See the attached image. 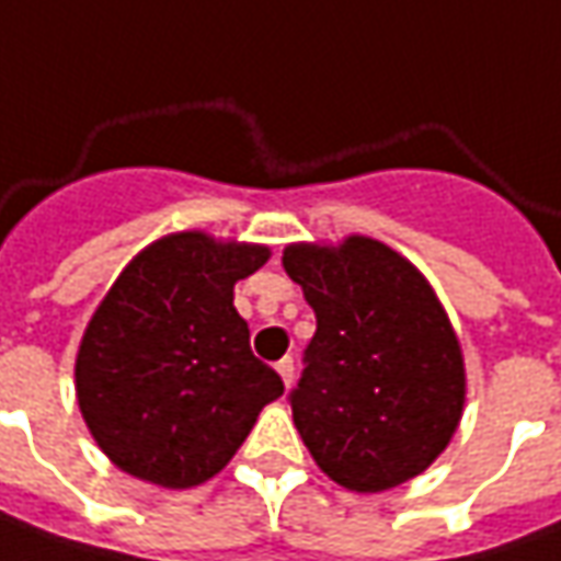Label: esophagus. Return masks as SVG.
<instances>
[{"mask_svg":"<svg viewBox=\"0 0 561 561\" xmlns=\"http://www.w3.org/2000/svg\"><path fill=\"white\" fill-rule=\"evenodd\" d=\"M276 373H279L282 381H285V388H291V381H295V359L282 357L279 363H276Z\"/></svg>","mask_w":561,"mask_h":561,"instance_id":"34e87169","label":"esophagus"}]
</instances>
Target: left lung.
Returning a JSON list of instances; mask_svg holds the SVG:
<instances>
[{
  "label": "left lung",
  "mask_w": 561,
  "mask_h": 561,
  "mask_svg": "<svg viewBox=\"0 0 561 561\" xmlns=\"http://www.w3.org/2000/svg\"><path fill=\"white\" fill-rule=\"evenodd\" d=\"M282 266L317 313L291 415L319 469L357 493L425 472L466 407L462 347L435 288L369 236L288 244Z\"/></svg>",
  "instance_id": "left-lung-1"
}]
</instances>
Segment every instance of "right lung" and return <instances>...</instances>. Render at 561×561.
I'll return each instance as SVG.
<instances>
[{"instance_id":"1","label":"right lung","mask_w":561,"mask_h":561,"mask_svg":"<svg viewBox=\"0 0 561 561\" xmlns=\"http://www.w3.org/2000/svg\"><path fill=\"white\" fill-rule=\"evenodd\" d=\"M266 244L202 229L142 248L87 322L73 381L89 435L139 481L185 491L226 469L282 378L251 354L236 282Z\"/></svg>"}]
</instances>
